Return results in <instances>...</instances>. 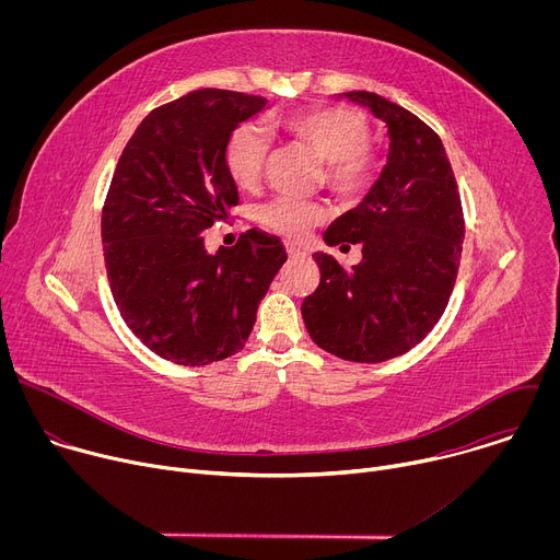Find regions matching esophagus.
<instances>
[{
	"instance_id": "1",
	"label": "esophagus",
	"mask_w": 560,
	"mask_h": 560,
	"mask_svg": "<svg viewBox=\"0 0 560 560\" xmlns=\"http://www.w3.org/2000/svg\"><path fill=\"white\" fill-rule=\"evenodd\" d=\"M285 250H288V255L292 257V259H301V257H305V250H301L296 244H292V242H288L285 244Z\"/></svg>"
}]
</instances>
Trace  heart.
I'll return each mask as SVG.
<instances>
[{
	"label": "heart",
	"mask_w": 560,
	"mask_h": 560,
	"mask_svg": "<svg viewBox=\"0 0 560 560\" xmlns=\"http://www.w3.org/2000/svg\"><path fill=\"white\" fill-rule=\"evenodd\" d=\"M285 135L303 141L324 159V179L341 197H359L372 182L374 152L370 126L348 106H307L272 119ZM268 154V137L257 124H238L223 148V166L238 188H255ZM259 221L285 236H301L326 219V208L292 195H277L259 206Z\"/></svg>",
	"instance_id": "obj_1"
}]
</instances>
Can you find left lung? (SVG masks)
Masks as SVG:
<instances>
[{"mask_svg": "<svg viewBox=\"0 0 560 560\" xmlns=\"http://www.w3.org/2000/svg\"><path fill=\"white\" fill-rule=\"evenodd\" d=\"M387 128V162L361 203L324 232L328 246H363L346 270L326 253L312 255L322 283L303 299L312 341L357 363L406 354L436 326L454 290L463 208L439 135L410 110L368 91L343 93Z\"/></svg>", "mask_w": 560, "mask_h": 560, "instance_id": "obj_1", "label": "left lung"}]
</instances>
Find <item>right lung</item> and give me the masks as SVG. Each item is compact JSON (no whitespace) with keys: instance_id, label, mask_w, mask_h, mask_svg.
Instances as JSON below:
<instances>
[{"instance_id":"right-lung-1","label":"right lung","mask_w":560,"mask_h":560,"mask_svg":"<svg viewBox=\"0 0 560 560\" xmlns=\"http://www.w3.org/2000/svg\"><path fill=\"white\" fill-rule=\"evenodd\" d=\"M266 104L217 89L188 93L137 126L115 168L102 214L110 292L135 337L177 365L242 350L288 259L279 236L255 228L217 253L201 234L238 203L225 141Z\"/></svg>"}]
</instances>
